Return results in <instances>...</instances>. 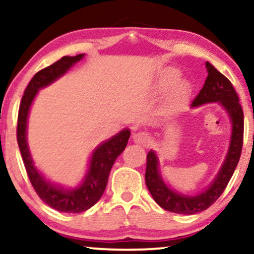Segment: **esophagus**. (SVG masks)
Listing matches in <instances>:
<instances>
[{
	"instance_id": "1",
	"label": "esophagus",
	"mask_w": 254,
	"mask_h": 254,
	"mask_svg": "<svg viewBox=\"0 0 254 254\" xmlns=\"http://www.w3.org/2000/svg\"><path fill=\"white\" fill-rule=\"evenodd\" d=\"M132 138H133V142H135L136 144H141V145H147V144H149V142H150V137L148 136V133L142 132V131L136 132L135 135L132 136Z\"/></svg>"
}]
</instances>
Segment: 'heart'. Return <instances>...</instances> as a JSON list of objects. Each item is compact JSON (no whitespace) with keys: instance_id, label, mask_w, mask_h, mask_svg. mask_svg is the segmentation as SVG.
I'll list each match as a JSON object with an SVG mask.
<instances>
[{"instance_id":"heart-1","label":"heart","mask_w":254,"mask_h":254,"mask_svg":"<svg viewBox=\"0 0 254 254\" xmlns=\"http://www.w3.org/2000/svg\"><path fill=\"white\" fill-rule=\"evenodd\" d=\"M178 76H179V74H178L177 70L170 69L162 75L161 78L156 83L157 92H164L172 84H174L168 90V94L161 109L162 113L168 116V117H174V116L179 115L182 111H184L191 97L190 84L184 80H179L176 83L175 81L178 80ZM174 82L176 83L174 84Z\"/></svg>"}]
</instances>
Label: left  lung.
<instances>
[{
    "label": "left lung",
    "instance_id": "8db88e82",
    "mask_svg": "<svg viewBox=\"0 0 254 254\" xmlns=\"http://www.w3.org/2000/svg\"><path fill=\"white\" fill-rule=\"evenodd\" d=\"M208 77L203 88L197 95L191 106L198 107L204 104L218 103L228 113L232 124L229 148L217 176L210 185L198 194H184L168 188L164 182L159 168V159L155 151L150 150L147 155V168H145V184L153 196L154 200L165 210L176 214L193 215L204 211L217 200L228 185L230 178L237 168L241 155L244 141V112L239 103V97L234 87L224 75L206 62Z\"/></svg>",
    "mask_w": 254,
    "mask_h": 254
}]
</instances>
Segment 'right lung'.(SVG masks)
<instances>
[{
	"mask_svg": "<svg viewBox=\"0 0 254 254\" xmlns=\"http://www.w3.org/2000/svg\"><path fill=\"white\" fill-rule=\"evenodd\" d=\"M83 57V54L74 57L64 56L57 62L38 71L26 87L20 103L19 117H17V144L32 186L43 202L50 205L55 210L70 212V214L88 210L100 199L106 189L111 168L115 164L116 159L123 153L130 137V130L124 129L117 135L99 144L90 156L88 170L82 179V183L74 189H65L49 182L34 166L27 144V119L32 103L39 89L48 87L49 84L63 76Z\"/></svg>",
	"mask_w": 254,
	"mask_h": 254,
	"instance_id": "add662e5",
	"label": "right lung"
}]
</instances>
